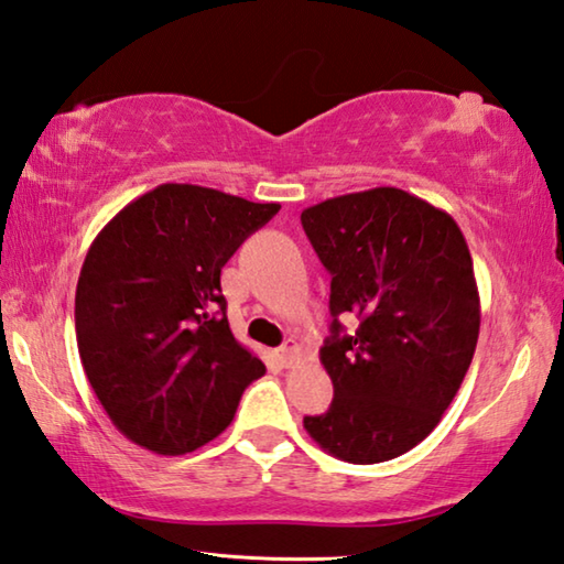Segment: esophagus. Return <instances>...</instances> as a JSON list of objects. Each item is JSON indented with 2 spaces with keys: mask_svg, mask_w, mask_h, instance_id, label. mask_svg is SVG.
Wrapping results in <instances>:
<instances>
[{
  "mask_svg": "<svg viewBox=\"0 0 564 564\" xmlns=\"http://www.w3.org/2000/svg\"><path fill=\"white\" fill-rule=\"evenodd\" d=\"M297 357H300V349H297V344H294V341L282 344V347L276 349V359H280L282 367H292V364L297 361Z\"/></svg>",
  "mask_w": 564,
  "mask_h": 564,
  "instance_id": "34e87169",
  "label": "esophagus"
}]
</instances>
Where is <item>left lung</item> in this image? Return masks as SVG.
<instances>
[{"label": "left lung", "instance_id": "obj_1", "mask_svg": "<svg viewBox=\"0 0 564 564\" xmlns=\"http://www.w3.org/2000/svg\"><path fill=\"white\" fill-rule=\"evenodd\" d=\"M332 274V334L319 359L334 383L304 429L334 458H399L438 426L473 361L480 297L460 227L399 187L329 197L302 213ZM354 313L360 327L343 332Z\"/></svg>", "mask_w": 564, "mask_h": 564}]
</instances>
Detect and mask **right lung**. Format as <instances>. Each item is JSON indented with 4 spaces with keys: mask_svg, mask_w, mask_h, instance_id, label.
<instances>
[{
    "mask_svg": "<svg viewBox=\"0 0 564 564\" xmlns=\"http://www.w3.org/2000/svg\"><path fill=\"white\" fill-rule=\"evenodd\" d=\"M276 203L165 183L96 235L76 284V341L113 426L161 456H183L230 426L264 364L232 337L225 262Z\"/></svg>",
    "mask_w": 564,
    "mask_h": 564,
    "instance_id": "obj_1",
    "label": "right lung"
}]
</instances>
